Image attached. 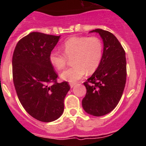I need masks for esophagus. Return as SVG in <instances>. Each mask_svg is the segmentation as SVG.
<instances>
[{
  "label": "esophagus",
  "mask_w": 146,
  "mask_h": 146,
  "mask_svg": "<svg viewBox=\"0 0 146 146\" xmlns=\"http://www.w3.org/2000/svg\"><path fill=\"white\" fill-rule=\"evenodd\" d=\"M69 85H70L71 88H73L74 86H75L76 83H75V82H71V83H70V84H69Z\"/></svg>",
  "instance_id": "obj_1"
}]
</instances>
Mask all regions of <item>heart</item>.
Wrapping results in <instances>:
<instances>
[{
  "instance_id": "heart-1",
  "label": "heart",
  "mask_w": 146,
  "mask_h": 146,
  "mask_svg": "<svg viewBox=\"0 0 146 146\" xmlns=\"http://www.w3.org/2000/svg\"><path fill=\"white\" fill-rule=\"evenodd\" d=\"M63 52L52 50L49 61L58 70L64 69L68 58H72L74 66L60 74V77L68 82H76L87 73L92 74L100 65L103 55L101 40L95 36L71 37L61 46Z\"/></svg>"
}]
</instances>
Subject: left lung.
I'll list each match as a JSON object with an SVG mask.
<instances>
[{
	"label": "left lung",
	"mask_w": 146,
	"mask_h": 146,
	"mask_svg": "<svg viewBox=\"0 0 146 146\" xmlns=\"http://www.w3.org/2000/svg\"><path fill=\"white\" fill-rule=\"evenodd\" d=\"M104 43L102 59L98 69L84 82L86 94L82 101L85 111L94 116L108 114L119 102L126 80V53L117 38L102 29L93 30Z\"/></svg>",
	"instance_id": "obj_1"
}]
</instances>
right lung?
Listing matches in <instances>:
<instances>
[{"label":"right lung","mask_w":146,"mask_h":146,"mask_svg":"<svg viewBox=\"0 0 146 146\" xmlns=\"http://www.w3.org/2000/svg\"><path fill=\"white\" fill-rule=\"evenodd\" d=\"M59 38L32 32L18 42L13 53V82L18 99L30 115L42 122L55 121L63 114L70 89L68 82H57L58 74L49 61Z\"/></svg>","instance_id":"obj_1"}]
</instances>
